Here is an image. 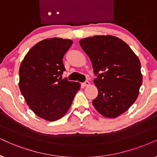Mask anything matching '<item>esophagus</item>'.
I'll use <instances>...</instances> for the list:
<instances>
[{
	"mask_svg": "<svg viewBox=\"0 0 157 157\" xmlns=\"http://www.w3.org/2000/svg\"><path fill=\"white\" fill-rule=\"evenodd\" d=\"M83 85L84 86H88V85H90V82H89V81L86 80L85 82H83Z\"/></svg>",
	"mask_w": 157,
	"mask_h": 157,
	"instance_id": "1",
	"label": "esophagus"
}]
</instances>
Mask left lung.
<instances>
[{
  "mask_svg": "<svg viewBox=\"0 0 157 157\" xmlns=\"http://www.w3.org/2000/svg\"><path fill=\"white\" fill-rule=\"evenodd\" d=\"M90 58L98 95L93 105L103 116L115 118L134 104L143 77L140 62L130 46L112 35H96L80 41Z\"/></svg>",
  "mask_w": 157,
  "mask_h": 157,
  "instance_id": "1",
  "label": "left lung"
}]
</instances>
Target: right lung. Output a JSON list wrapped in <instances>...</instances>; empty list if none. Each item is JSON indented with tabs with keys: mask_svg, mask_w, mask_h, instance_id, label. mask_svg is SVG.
<instances>
[{
	"mask_svg": "<svg viewBox=\"0 0 157 157\" xmlns=\"http://www.w3.org/2000/svg\"><path fill=\"white\" fill-rule=\"evenodd\" d=\"M72 41L50 38L28 51L19 67V86L29 108L48 121L62 117L69 110L80 84L60 78L65 71L63 57Z\"/></svg>",
	"mask_w": 157,
	"mask_h": 157,
	"instance_id": "1",
	"label": "right lung"
}]
</instances>
